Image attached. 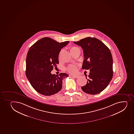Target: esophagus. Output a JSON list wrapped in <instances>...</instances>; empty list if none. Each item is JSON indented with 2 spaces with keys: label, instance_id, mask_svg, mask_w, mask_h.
I'll use <instances>...</instances> for the list:
<instances>
[{
  "label": "esophagus",
  "instance_id": "34e87169",
  "mask_svg": "<svg viewBox=\"0 0 134 134\" xmlns=\"http://www.w3.org/2000/svg\"><path fill=\"white\" fill-rule=\"evenodd\" d=\"M73 77L76 78H77L79 77L80 76L79 75H74V76H72Z\"/></svg>",
  "mask_w": 134,
  "mask_h": 134
}]
</instances>
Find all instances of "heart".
Here are the masks:
<instances>
[{
	"mask_svg": "<svg viewBox=\"0 0 134 134\" xmlns=\"http://www.w3.org/2000/svg\"><path fill=\"white\" fill-rule=\"evenodd\" d=\"M69 50L71 53L75 52L77 51H79V48L75 46H72L69 48ZM67 71L71 74H74L77 71V66L74 65H69L67 68Z\"/></svg>",
	"mask_w": 134,
	"mask_h": 134,
	"instance_id": "obj_1",
	"label": "heart"
}]
</instances>
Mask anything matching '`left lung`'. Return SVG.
Listing matches in <instances>:
<instances>
[{"label":"left lung","mask_w":134,"mask_h":134,"mask_svg":"<svg viewBox=\"0 0 134 134\" xmlns=\"http://www.w3.org/2000/svg\"><path fill=\"white\" fill-rule=\"evenodd\" d=\"M83 51L84 59L82 69H90L87 84L81 87L84 92L96 94L103 91L109 84L113 76V58L109 48L95 38H85L74 42Z\"/></svg>","instance_id":"8db88e82"}]
</instances>
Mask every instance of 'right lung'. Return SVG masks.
Wrapping results in <instances>:
<instances>
[{
    "label": "right lung",
    "mask_w": 134,
    "mask_h": 134,
    "mask_svg": "<svg viewBox=\"0 0 134 134\" xmlns=\"http://www.w3.org/2000/svg\"><path fill=\"white\" fill-rule=\"evenodd\" d=\"M69 43H59L44 37L30 47L26 60V75L33 88L40 94L51 96L62 90V80L69 75L61 73L56 76L51 72L59 63L61 49Z\"/></svg>",
    "instance_id": "1"
}]
</instances>
